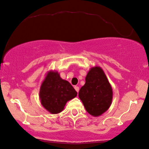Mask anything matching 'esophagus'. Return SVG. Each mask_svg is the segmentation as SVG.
I'll return each mask as SVG.
<instances>
[{"label": "esophagus", "instance_id": "esophagus-1", "mask_svg": "<svg viewBox=\"0 0 149 149\" xmlns=\"http://www.w3.org/2000/svg\"><path fill=\"white\" fill-rule=\"evenodd\" d=\"M74 89H75V90L77 91V92H79V87H77V86H75V87H74Z\"/></svg>", "mask_w": 149, "mask_h": 149}]
</instances>
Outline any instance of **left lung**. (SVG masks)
Instances as JSON below:
<instances>
[{"label": "left lung", "instance_id": "8db88e82", "mask_svg": "<svg viewBox=\"0 0 149 149\" xmlns=\"http://www.w3.org/2000/svg\"><path fill=\"white\" fill-rule=\"evenodd\" d=\"M79 97L92 116H101L109 109L112 102L113 91L100 67H93L88 72L85 84L79 92Z\"/></svg>", "mask_w": 149, "mask_h": 149}]
</instances>
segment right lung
<instances>
[{
  "label": "right lung",
  "instance_id": "1",
  "mask_svg": "<svg viewBox=\"0 0 149 149\" xmlns=\"http://www.w3.org/2000/svg\"><path fill=\"white\" fill-rule=\"evenodd\" d=\"M77 94L68 81L60 77L57 71L47 72L42 82L39 92L40 100L42 107L52 114L63 111L68 101Z\"/></svg>",
  "mask_w": 149,
  "mask_h": 149
}]
</instances>
